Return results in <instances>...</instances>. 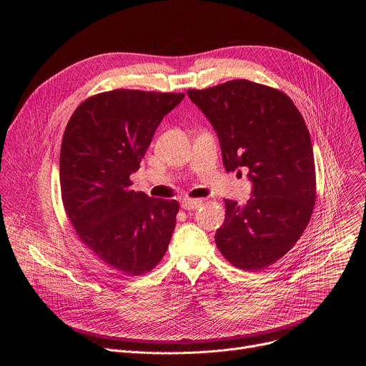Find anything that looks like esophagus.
Wrapping results in <instances>:
<instances>
[{
	"instance_id": "34e87169",
	"label": "esophagus",
	"mask_w": 366,
	"mask_h": 366,
	"mask_svg": "<svg viewBox=\"0 0 366 366\" xmlns=\"http://www.w3.org/2000/svg\"><path fill=\"white\" fill-rule=\"evenodd\" d=\"M202 204L201 199L198 198H185L182 199L181 202V207L184 208V210H188V212H192V210H197V208Z\"/></svg>"
}]
</instances>
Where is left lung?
Instances as JSON below:
<instances>
[{
    "label": "left lung",
    "instance_id": "8db88e82",
    "mask_svg": "<svg viewBox=\"0 0 366 366\" xmlns=\"http://www.w3.org/2000/svg\"><path fill=\"white\" fill-rule=\"evenodd\" d=\"M187 94L214 127L226 171L247 168L252 182L244 205L224 199L216 244L236 268L262 271L297 243L315 208L308 129L287 94L247 79Z\"/></svg>",
    "mask_w": 366,
    "mask_h": 366
}]
</instances>
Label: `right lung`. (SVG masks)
<instances>
[{"mask_svg": "<svg viewBox=\"0 0 366 366\" xmlns=\"http://www.w3.org/2000/svg\"><path fill=\"white\" fill-rule=\"evenodd\" d=\"M184 94L114 89L89 97L74 112L61 147V191L78 237L104 264L143 275L161 262L179 205L134 192L152 137Z\"/></svg>", "mask_w": 366, "mask_h": 366, "instance_id": "obj_1", "label": "right lung"}]
</instances>
